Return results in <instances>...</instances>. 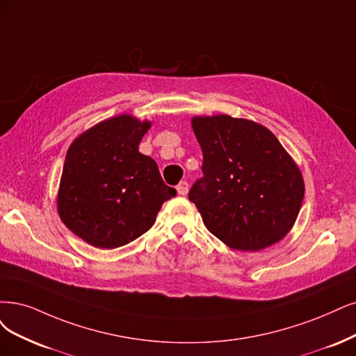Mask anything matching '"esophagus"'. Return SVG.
Wrapping results in <instances>:
<instances>
[{
  "label": "esophagus",
  "mask_w": 356,
  "mask_h": 356,
  "mask_svg": "<svg viewBox=\"0 0 356 356\" xmlns=\"http://www.w3.org/2000/svg\"><path fill=\"white\" fill-rule=\"evenodd\" d=\"M177 192H179V195H188V192H189V185H188V181H180L179 185H177Z\"/></svg>",
  "instance_id": "34e87169"
}]
</instances>
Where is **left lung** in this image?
<instances>
[{
	"label": "left lung",
	"mask_w": 356,
	"mask_h": 356,
	"mask_svg": "<svg viewBox=\"0 0 356 356\" xmlns=\"http://www.w3.org/2000/svg\"><path fill=\"white\" fill-rule=\"evenodd\" d=\"M204 177L189 200L205 227L238 251H261L292 230L305 195L304 177L271 130L227 114L195 115Z\"/></svg>",
	"instance_id": "left-lung-1"
}]
</instances>
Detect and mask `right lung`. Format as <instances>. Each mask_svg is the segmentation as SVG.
I'll return each instance as SVG.
<instances>
[{
  "mask_svg": "<svg viewBox=\"0 0 356 356\" xmlns=\"http://www.w3.org/2000/svg\"><path fill=\"white\" fill-rule=\"evenodd\" d=\"M151 126L149 120L120 114L88 129L70 145L57 211L65 227L86 243L114 249L138 239L176 195L152 158L139 152Z\"/></svg>",
  "mask_w": 356,
  "mask_h": 356,
  "instance_id": "1",
  "label": "right lung"
}]
</instances>
